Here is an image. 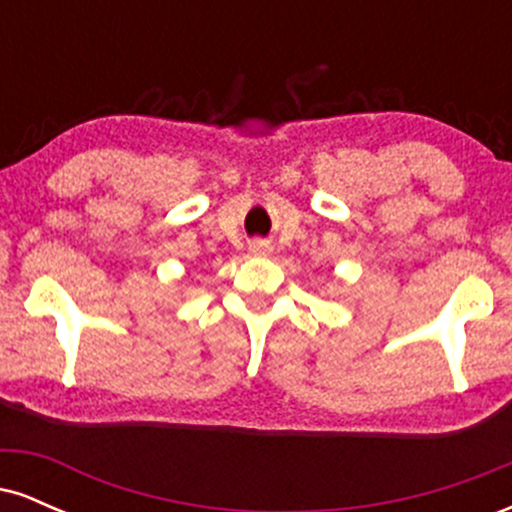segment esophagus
Instances as JSON below:
<instances>
[{
	"label": "esophagus",
	"mask_w": 512,
	"mask_h": 512,
	"mask_svg": "<svg viewBox=\"0 0 512 512\" xmlns=\"http://www.w3.org/2000/svg\"><path fill=\"white\" fill-rule=\"evenodd\" d=\"M250 250H252V252H255V255H267V252H269V250H272V248H269V245H267V243H262V240H255V243H252V245H250Z\"/></svg>",
	"instance_id": "1"
}]
</instances>
